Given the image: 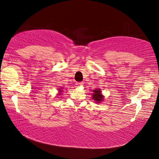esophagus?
Listing matches in <instances>:
<instances>
[{
    "label": "esophagus",
    "mask_w": 159,
    "mask_h": 159,
    "mask_svg": "<svg viewBox=\"0 0 159 159\" xmlns=\"http://www.w3.org/2000/svg\"><path fill=\"white\" fill-rule=\"evenodd\" d=\"M84 83L82 82H76V85H77V87H81V86H83Z\"/></svg>",
    "instance_id": "1"
}]
</instances>
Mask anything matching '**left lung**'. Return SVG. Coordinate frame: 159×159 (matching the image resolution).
<instances>
[{
    "label": "left lung",
    "instance_id": "left-lung-1",
    "mask_svg": "<svg viewBox=\"0 0 159 159\" xmlns=\"http://www.w3.org/2000/svg\"><path fill=\"white\" fill-rule=\"evenodd\" d=\"M93 95L92 98L97 103H100L103 100V95L101 94V91L100 89H95V90H93Z\"/></svg>",
    "mask_w": 159,
    "mask_h": 159
}]
</instances>
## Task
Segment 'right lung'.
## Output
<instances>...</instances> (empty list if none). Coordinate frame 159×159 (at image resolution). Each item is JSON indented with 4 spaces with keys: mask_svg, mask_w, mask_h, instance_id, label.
<instances>
[{
    "mask_svg": "<svg viewBox=\"0 0 159 159\" xmlns=\"http://www.w3.org/2000/svg\"><path fill=\"white\" fill-rule=\"evenodd\" d=\"M59 92H61V90H59ZM60 94H61V93H60ZM60 94H58V95H60Z\"/></svg>",
    "mask_w": 159,
    "mask_h": 159,
    "instance_id": "obj_1",
    "label": "right lung"
}]
</instances>
